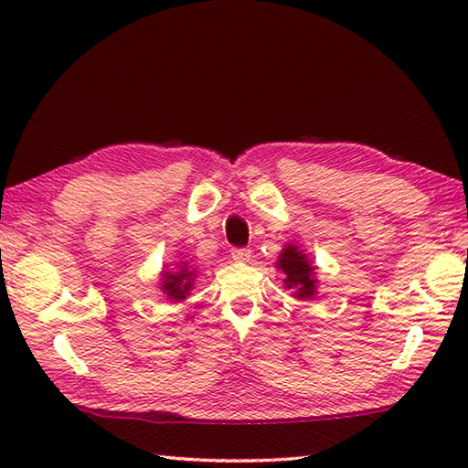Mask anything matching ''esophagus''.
Listing matches in <instances>:
<instances>
[{
    "mask_svg": "<svg viewBox=\"0 0 468 468\" xmlns=\"http://www.w3.org/2000/svg\"><path fill=\"white\" fill-rule=\"evenodd\" d=\"M231 258L237 260V262H250V260H251V250L250 248H233L231 250Z\"/></svg>",
    "mask_w": 468,
    "mask_h": 468,
    "instance_id": "esophagus-1",
    "label": "esophagus"
}]
</instances>
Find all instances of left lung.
I'll use <instances>...</instances> for the list:
<instances>
[{"label":"left lung","instance_id":"8db88e82","mask_svg":"<svg viewBox=\"0 0 468 468\" xmlns=\"http://www.w3.org/2000/svg\"><path fill=\"white\" fill-rule=\"evenodd\" d=\"M279 268L287 274L284 284H287V289L295 291L297 299H310L314 295V266H310L307 258L295 248V245H287V248L282 250Z\"/></svg>","mask_w":468,"mask_h":468}]
</instances>
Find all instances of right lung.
Wrapping results in <instances>:
<instances>
[{"mask_svg": "<svg viewBox=\"0 0 468 468\" xmlns=\"http://www.w3.org/2000/svg\"><path fill=\"white\" fill-rule=\"evenodd\" d=\"M163 287L167 297L171 299H186V295H189V289H192V281H194V272L187 271L186 268H179L177 272H165L163 274Z\"/></svg>", "mask_w": 468, "mask_h": 468, "instance_id": "obj_1", "label": "right lung"}]
</instances>
